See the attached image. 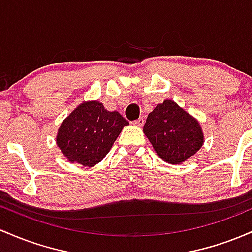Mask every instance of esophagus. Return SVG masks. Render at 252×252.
I'll list each match as a JSON object with an SVG mask.
<instances>
[{
    "mask_svg": "<svg viewBox=\"0 0 252 252\" xmlns=\"http://www.w3.org/2000/svg\"><path fill=\"white\" fill-rule=\"evenodd\" d=\"M143 123H145V118H143V117H140V118H137L136 121H134V122H132V124H134V126H143Z\"/></svg>",
    "mask_w": 252,
    "mask_h": 252,
    "instance_id": "esophagus-1",
    "label": "esophagus"
}]
</instances>
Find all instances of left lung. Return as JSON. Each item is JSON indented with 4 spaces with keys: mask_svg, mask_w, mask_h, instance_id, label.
Returning a JSON list of instances; mask_svg holds the SVG:
<instances>
[{
    "mask_svg": "<svg viewBox=\"0 0 252 252\" xmlns=\"http://www.w3.org/2000/svg\"><path fill=\"white\" fill-rule=\"evenodd\" d=\"M143 131L158 156L170 164L189 159L203 143L198 122L172 100H165L149 113Z\"/></svg>",
    "mask_w": 252,
    "mask_h": 252,
    "instance_id": "left-lung-1",
    "label": "left lung"
}]
</instances>
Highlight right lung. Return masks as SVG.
I'll list each match as a JSON object with an SVG mask.
<instances>
[{"mask_svg": "<svg viewBox=\"0 0 252 252\" xmlns=\"http://www.w3.org/2000/svg\"><path fill=\"white\" fill-rule=\"evenodd\" d=\"M128 124L121 113L107 111L99 101H87L79 105L61 124L57 145L69 161L93 166L109 153Z\"/></svg>", "mask_w": 252, "mask_h": 252, "instance_id": "obj_1", "label": "right lung"}]
</instances>
